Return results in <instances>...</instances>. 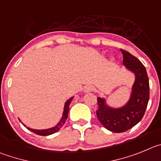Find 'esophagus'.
<instances>
[{
  "label": "esophagus",
  "mask_w": 161,
  "mask_h": 161,
  "mask_svg": "<svg viewBox=\"0 0 161 161\" xmlns=\"http://www.w3.org/2000/svg\"><path fill=\"white\" fill-rule=\"evenodd\" d=\"M94 90L93 86H86L84 87V91L85 92H86V93H88V92H91V91H92Z\"/></svg>",
  "instance_id": "34e87169"
}]
</instances>
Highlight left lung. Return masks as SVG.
<instances>
[{
    "label": "left lung",
    "instance_id": "obj_1",
    "mask_svg": "<svg viewBox=\"0 0 161 161\" xmlns=\"http://www.w3.org/2000/svg\"><path fill=\"white\" fill-rule=\"evenodd\" d=\"M126 69L135 75L129 99L120 108H112L106 98L98 97V119L105 128L115 133L131 129L142 119L149 100V80L144 66L129 52L120 49Z\"/></svg>",
    "mask_w": 161,
    "mask_h": 161
}]
</instances>
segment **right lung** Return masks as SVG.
<instances>
[{
  "instance_id": "obj_1",
  "label": "right lung",
  "mask_w": 161,
  "mask_h": 161,
  "mask_svg": "<svg viewBox=\"0 0 161 161\" xmlns=\"http://www.w3.org/2000/svg\"><path fill=\"white\" fill-rule=\"evenodd\" d=\"M73 98H74V97H71V98H69V99H68V100L66 101V103H65L64 110H63V116H62V118H61L60 121H59V122L58 123V124H56L54 127H50V128H48V129L37 130V129H33V128H30V127H27L26 126L23 124V123H22V124L25 126V127H26L27 128L30 130V131H33L34 133H35V134H37V135H39V136H50V135H52V134H53V133L57 132V131H58L59 130L61 129V127L64 125L65 122H66V119H67V117H68V112H69V108H70V103H71ZM20 121H21V120H20Z\"/></svg>"
}]
</instances>
